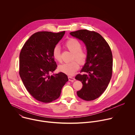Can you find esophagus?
<instances>
[{
    "label": "esophagus",
    "mask_w": 135,
    "mask_h": 135,
    "mask_svg": "<svg viewBox=\"0 0 135 135\" xmlns=\"http://www.w3.org/2000/svg\"><path fill=\"white\" fill-rule=\"evenodd\" d=\"M68 80L69 81H74L75 80V79L74 78H72V77H71V76H69Z\"/></svg>",
    "instance_id": "obj_1"
}]
</instances>
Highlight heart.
<instances>
[{
  "label": "heart",
  "instance_id": "heart-1",
  "mask_svg": "<svg viewBox=\"0 0 135 135\" xmlns=\"http://www.w3.org/2000/svg\"><path fill=\"white\" fill-rule=\"evenodd\" d=\"M66 47L73 53L72 60L69 62L64 63L58 67L59 70L68 75H72L79 68V64L84 65L88 57V53L86 50L82 48V43L74 38H69L65 43ZM52 56L55 60L58 62H62L61 50L59 46H55L52 50Z\"/></svg>",
  "mask_w": 135,
  "mask_h": 135
}]
</instances>
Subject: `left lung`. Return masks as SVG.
Returning <instances> with one entry per match:
<instances>
[{"label":"left lung","mask_w":135,"mask_h":135,"mask_svg":"<svg viewBox=\"0 0 135 135\" xmlns=\"http://www.w3.org/2000/svg\"><path fill=\"white\" fill-rule=\"evenodd\" d=\"M70 34L84 42L88 53V60L81 70L83 74L75 77L83 84L77 94L83 100H93L104 93L112 78L113 56L110 48L104 38L94 31L81 29Z\"/></svg>","instance_id":"8db88e82"}]
</instances>
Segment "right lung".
Returning a JSON list of instances; mask_svg holds the SVG:
<instances>
[{
  "label": "right lung",
  "mask_w": 135,
  "mask_h": 135,
  "mask_svg": "<svg viewBox=\"0 0 135 135\" xmlns=\"http://www.w3.org/2000/svg\"><path fill=\"white\" fill-rule=\"evenodd\" d=\"M65 33V31L36 32L20 52L19 74L27 91L38 101L48 103L56 100L68 81L67 76L62 72L51 76L49 74L57 67L52 50Z\"/></svg>",
  "instance_id": "add662e5"
}]
</instances>
